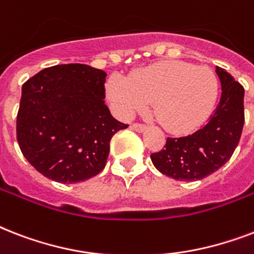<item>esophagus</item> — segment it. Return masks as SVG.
Wrapping results in <instances>:
<instances>
[{
  "label": "esophagus",
  "mask_w": 254,
  "mask_h": 254,
  "mask_svg": "<svg viewBox=\"0 0 254 254\" xmlns=\"http://www.w3.org/2000/svg\"><path fill=\"white\" fill-rule=\"evenodd\" d=\"M131 129H134L135 131H139V133H142V131L146 130L147 127H146V125H145V124L134 123V124H131Z\"/></svg>",
  "instance_id": "esophagus-1"
}]
</instances>
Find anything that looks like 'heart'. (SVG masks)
<instances>
[{"mask_svg":"<svg viewBox=\"0 0 254 254\" xmlns=\"http://www.w3.org/2000/svg\"><path fill=\"white\" fill-rule=\"evenodd\" d=\"M219 93L212 69L186 62L166 61L135 71L129 79L112 76L107 96L116 112L129 117L153 101L158 120L171 133H187L211 115Z\"/></svg>","mask_w":254,"mask_h":254,"instance_id":"1","label":"heart"}]
</instances>
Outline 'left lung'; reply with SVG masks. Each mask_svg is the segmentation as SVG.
Returning <instances> with one entry per match:
<instances>
[{"mask_svg": "<svg viewBox=\"0 0 254 254\" xmlns=\"http://www.w3.org/2000/svg\"><path fill=\"white\" fill-rule=\"evenodd\" d=\"M221 97L204 127L192 134L167 137L165 149L150 155L155 169L177 181H199L217 171L232 157L244 127V87L216 67Z\"/></svg>", "mask_w": 254, "mask_h": 254, "instance_id": "obj_1", "label": "left lung"}]
</instances>
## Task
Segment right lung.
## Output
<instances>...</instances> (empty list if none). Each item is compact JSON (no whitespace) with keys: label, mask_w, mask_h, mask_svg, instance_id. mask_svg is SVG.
<instances>
[{"label":"right lung","mask_w":254,"mask_h":254,"mask_svg":"<svg viewBox=\"0 0 254 254\" xmlns=\"http://www.w3.org/2000/svg\"><path fill=\"white\" fill-rule=\"evenodd\" d=\"M103 69L58 64L22 85L17 141L34 169L59 183H77L105 167L109 142L127 127L104 103Z\"/></svg>","instance_id":"right-lung-1"}]
</instances>
